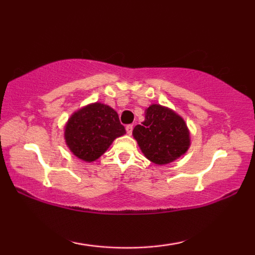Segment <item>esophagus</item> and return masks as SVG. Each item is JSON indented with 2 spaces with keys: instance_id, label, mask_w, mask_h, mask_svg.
Returning a JSON list of instances; mask_svg holds the SVG:
<instances>
[{
  "instance_id": "1",
  "label": "esophagus",
  "mask_w": 255,
  "mask_h": 255,
  "mask_svg": "<svg viewBox=\"0 0 255 255\" xmlns=\"http://www.w3.org/2000/svg\"><path fill=\"white\" fill-rule=\"evenodd\" d=\"M132 130H133V125H132V124L127 125V132H128V134H132Z\"/></svg>"
}]
</instances>
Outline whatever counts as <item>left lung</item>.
Wrapping results in <instances>:
<instances>
[{
  "label": "left lung",
  "mask_w": 255,
  "mask_h": 255,
  "mask_svg": "<svg viewBox=\"0 0 255 255\" xmlns=\"http://www.w3.org/2000/svg\"><path fill=\"white\" fill-rule=\"evenodd\" d=\"M132 134L146 158L156 165L173 162L190 146V133L183 118L160 104L145 110V121Z\"/></svg>",
  "instance_id": "8db88e82"
}]
</instances>
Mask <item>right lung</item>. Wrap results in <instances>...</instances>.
Instances as JSON below:
<instances>
[{
    "label": "right lung",
    "mask_w": 255,
    "mask_h": 255,
    "mask_svg": "<svg viewBox=\"0 0 255 255\" xmlns=\"http://www.w3.org/2000/svg\"><path fill=\"white\" fill-rule=\"evenodd\" d=\"M127 133L118 114L103 103H93L75 111L65 127V140L76 158L92 162Z\"/></svg>",
    "instance_id": "add662e5"
}]
</instances>
